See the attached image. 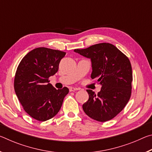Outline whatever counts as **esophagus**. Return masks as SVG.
Masks as SVG:
<instances>
[{
    "instance_id": "esophagus-1",
    "label": "esophagus",
    "mask_w": 152,
    "mask_h": 152,
    "mask_svg": "<svg viewBox=\"0 0 152 152\" xmlns=\"http://www.w3.org/2000/svg\"><path fill=\"white\" fill-rule=\"evenodd\" d=\"M69 90H70V91L72 92V91H78V90H80L79 88H74V87H70V88H69Z\"/></svg>"
}]
</instances>
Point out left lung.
Listing matches in <instances>:
<instances>
[{
	"instance_id": "obj_1",
	"label": "left lung",
	"mask_w": 152,
	"mask_h": 152,
	"mask_svg": "<svg viewBox=\"0 0 152 152\" xmlns=\"http://www.w3.org/2000/svg\"><path fill=\"white\" fill-rule=\"evenodd\" d=\"M74 51L91 59V77L96 79L101 86L97 94L92 90H86L89 98L82 105L84 113L100 122L112 119L124 109L132 94L133 76L129 60L115 45L108 43Z\"/></svg>"
}]
</instances>
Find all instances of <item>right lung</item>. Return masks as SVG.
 <instances>
[{
  "label": "right lung",
  "mask_w": 152,
  "mask_h": 152,
  "mask_svg": "<svg viewBox=\"0 0 152 152\" xmlns=\"http://www.w3.org/2000/svg\"><path fill=\"white\" fill-rule=\"evenodd\" d=\"M66 52L47 48L29 51L20 61L15 74L14 88L27 114L45 121L57 115L69 90H57L48 78L57 72Z\"/></svg>",
  "instance_id": "obj_1"
}]
</instances>
